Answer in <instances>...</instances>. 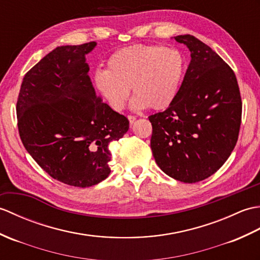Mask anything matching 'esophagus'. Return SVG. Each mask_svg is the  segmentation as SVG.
<instances>
[{
  "label": "esophagus",
  "instance_id": "34e87169",
  "mask_svg": "<svg viewBox=\"0 0 260 260\" xmlns=\"http://www.w3.org/2000/svg\"><path fill=\"white\" fill-rule=\"evenodd\" d=\"M136 117L135 115H128V120H129V122H130V125H132L135 123V121H136Z\"/></svg>",
  "mask_w": 260,
  "mask_h": 260
}]
</instances>
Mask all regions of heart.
Listing matches in <instances>:
<instances>
[{
  "mask_svg": "<svg viewBox=\"0 0 260 260\" xmlns=\"http://www.w3.org/2000/svg\"><path fill=\"white\" fill-rule=\"evenodd\" d=\"M184 73L186 59L178 49L137 44L111 54L107 70L94 73L93 85L114 111L122 110L130 88L132 108L162 111L177 99Z\"/></svg>",
  "mask_w": 260,
  "mask_h": 260,
  "instance_id": "1",
  "label": "heart"
}]
</instances>
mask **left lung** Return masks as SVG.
Returning a JSON list of instances; mask_svg holds the SVG:
<instances>
[{
    "label": "left lung",
    "instance_id": "obj_1",
    "mask_svg": "<svg viewBox=\"0 0 260 260\" xmlns=\"http://www.w3.org/2000/svg\"><path fill=\"white\" fill-rule=\"evenodd\" d=\"M175 40L187 45L191 60L175 102L149 117L150 147L166 175L193 183L215 174L229 158L243 106L234 71L215 51L190 34Z\"/></svg>",
    "mask_w": 260,
    "mask_h": 260
}]
</instances>
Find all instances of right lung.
Segmentation results:
<instances>
[{
	"label": "right lung",
	"instance_id": "add662e5",
	"mask_svg": "<svg viewBox=\"0 0 260 260\" xmlns=\"http://www.w3.org/2000/svg\"><path fill=\"white\" fill-rule=\"evenodd\" d=\"M95 42L57 47L28 71L16 103L23 146L48 174L73 187L110 175L109 145L129 130L124 115L96 96L85 55Z\"/></svg>",
	"mask_w": 260,
	"mask_h": 260
}]
</instances>
